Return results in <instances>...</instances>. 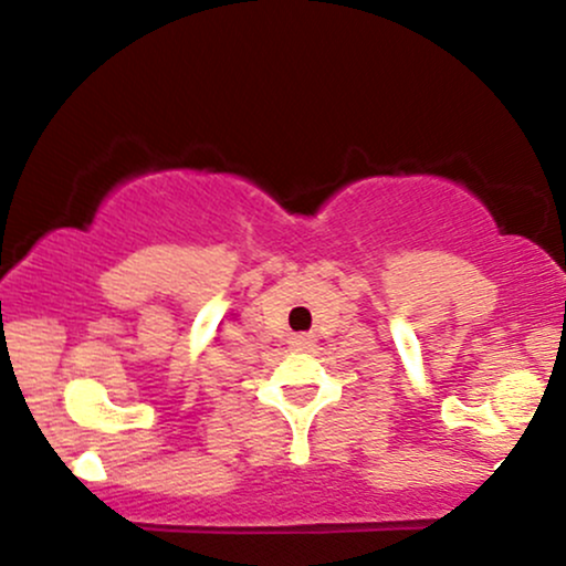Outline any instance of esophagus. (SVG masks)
I'll list each match as a JSON object with an SVG mask.
<instances>
[{"label":"esophagus","instance_id":"obj_1","mask_svg":"<svg viewBox=\"0 0 566 566\" xmlns=\"http://www.w3.org/2000/svg\"><path fill=\"white\" fill-rule=\"evenodd\" d=\"M308 343H311V339L305 337V335H295V337H292V345H295V348H308Z\"/></svg>","mask_w":566,"mask_h":566}]
</instances>
